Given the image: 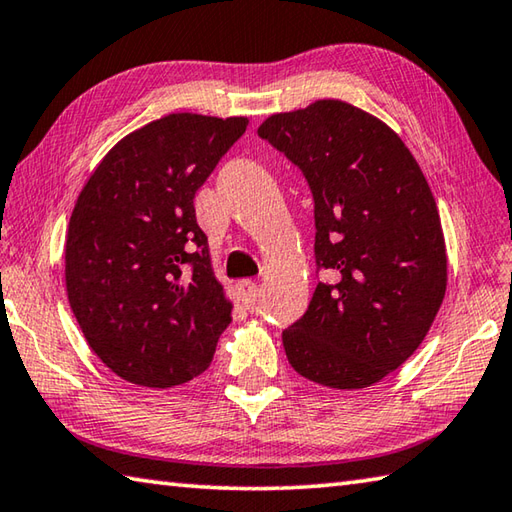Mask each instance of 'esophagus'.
<instances>
[{
	"instance_id": "34e87169",
	"label": "esophagus",
	"mask_w": 512,
	"mask_h": 512,
	"mask_svg": "<svg viewBox=\"0 0 512 512\" xmlns=\"http://www.w3.org/2000/svg\"><path fill=\"white\" fill-rule=\"evenodd\" d=\"M260 296V287L252 281H240L238 283V301L245 307H254Z\"/></svg>"
}]
</instances>
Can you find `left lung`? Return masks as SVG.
<instances>
[{
  "mask_svg": "<svg viewBox=\"0 0 512 512\" xmlns=\"http://www.w3.org/2000/svg\"><path fill=\"white\" fill-rule=\"evenodd\" d=\"M258 136L303 171L316 272L330 274L283 332L287 361L327 388H368L410 359L446 294L435 196L397 133L347 102L276 113Z\"/></svg>",
  "mask_w": 512,
  "mask_h": 512,
  "instance_id": "1",
  "label": "left lung"
}]
</instances>
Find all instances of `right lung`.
I'll use <instances>...</instances> for the list:
<instances>
[{"instance_id":"right-lung-1","label":"right lung","mask_w":512,"mask_h":512,"mask_svg":"<svg viewBox=\"0 0 512 512\" xmlns=\"http://www.w3.org/2000/svg\"><path fill=\"white\" fill-rule=\"evenodd\" d=\"M247 118L171 113L129 133L91 173L66 236V292L86 343L124 381L202 374L231 323L196 223V191Z\"/></svg>"}]
</instances>
